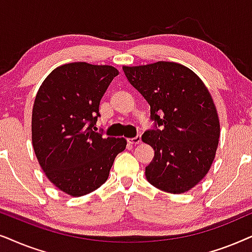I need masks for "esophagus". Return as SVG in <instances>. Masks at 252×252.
<instances>
[{"label": "esophagus", "mask_w": 252, "mask_h": 252, "mask_svg": "<svg viewBox=\"0 0 252 252\" xmlns=\"http://www.w3.org/2000/svg\"><path fill=\"white\" fill-rule=\"evenodd\" d=\"M142 142V137L140 136H136L135 138H129L128 139V143L131 144V145H137V144H139Z\"/></svg>", "instance_id": "obj_1"}]
</instances>
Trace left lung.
<instances>
[{
  "mask_svg": "<svg viewBox=\"0 0 252 252\" xmlns=\"http://www.w3.org/2000/svg\"><path fill=\"white\" fill-rule=\"evenodd\" d=\"M123 71L150 105L158 126L142 136L154 150L145 168L147 181L167 192H187L206 176L216 158L220 122L212 95L180 63L123 65Z\"/></svg>",
  "mask_w": 252,
  "mask_h": 252,
  "instance_id": "1",
  "label": "left lung"
}]
</instances>
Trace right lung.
I'll return each instance as SVG.
<instances>
[{
	"label": "right lung",
	"instance_id": "obj_1",
	"mask_svg": "<svg viewBox=\"0 0 252 252\" xmlns=\"http://www.w3.org/2000/svg\"><path fill=\"white\" fill-rule=\"evenodd\" d=\"M119 70L73 62L54 69L36 93L32 110V144L47 179L63 192L80 197L109 176L124 138L96 132L99 105Z\"/></svg>",
	"mask_w": 252,
	"mask_h": 252
}]
</instances>
